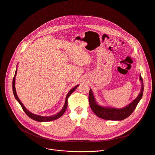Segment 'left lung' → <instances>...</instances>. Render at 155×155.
Listing matches in <instances>:
<instances>
[{
    "instance_id": "8db88e82",
    "label": "left lung",
    "mask_w": 155,
    "mask_h": 155,
    "mask_svg": "<svg viewBox=\"0 0 155 155\" xmlns=\"http://www.w3.org/2000/svg\"><path fill=\"white\" fill-rule=\"evenodd\" d=\"M140 80L142 82V89L137 97L130 104L122 109H117L113 107H104L98 105L94 99V95L91 90L89 93V103L90 106L94 113L101 119L110 120H122L128 117L135 109L140 100L142 99L143 92V83L142 78L140 75Z\"/></svg>"
}]
</instances>
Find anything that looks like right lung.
Here are the masks:
<instances>
[{
	"label": "right lung",
	"instance_id": "right-lung-1",
	"mask_svg": "<svg viewBox=\"0 0 155 155\" xmlns=\"http://www.w3.org/2000/svg\"><path fill=\"white\" fill-rule=\"evenodd\" d=\"M17 70L15 71V75H14V77L13 78V82H12V88H13V94L14 96H15V97L16 98V100L18 101V102L20 103V106H21L23 110H24V112L26 113V114L29 117H30L31 119L35 120H36V121H38V122H48V121H52V120H55L57 119H59V117H61L65 112V111L67 109V103H68V97L70 96V95L75 90L76 88H77V87L78 85H77L76 87H75L74 88H73L71 90H70L67 96H66V99H65V104L64 106V107L62 108V109L59 112L58 114H55L54 116H49V117H43V116H38V115H36V114H34L33 113H31V112H30L28 110H27L25 107L23 106V104H22V103L20 101V100H19V98L17 94V93H16V90H15V76L17 75Z\"/></svg>",
	"mask_w": 155,
	"mask_h": 155
}]
</instances>
